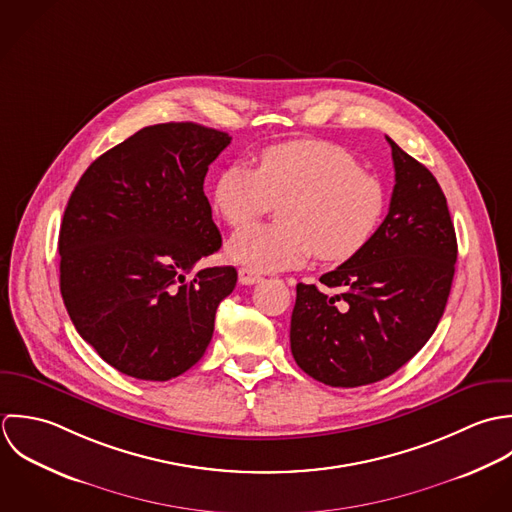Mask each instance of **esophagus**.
Listing matches in <instances>:
<instances>
[{"mask_svg": "<svg viewBox=\"0 0 512 512\" xmlns=\"http://www.w3.org/2000/svg\"><path fill=\"white\" fill-rule=\"evenodd\" d=\"M263 277L255 271V269H251V267H241L239 269V283L241 285H255V283H259Z\"/></svg>", "mask_w": 512, "mask_h": 512, "instance_id": "34e87169", "label": "esophagus"}]
</instances>
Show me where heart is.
I'll return each mask as SVG.
<instances>
[{
  "label": "heart",
  "instance_id": "obj_1",
  "mask_svg": "<svg viewBox=\"0 0 512 512\" xmlns=\"http://www.w3.org/2000/svg\"><path fill=\"white\" fill-rule=\"evenodd\" d=\"M213 207L241 227L273 204L279 225H249L227 243V257L255 271L299 267L314 253L326 263L356 257L374 237L384 211V184L342 146L297 140L269 146L255 170L227 166L215 180Z\"/></svg>",
  "mask_w": 512,
  "mask_h": 512
}]
</instances>
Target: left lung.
Returning <instances> with one entry per match:
<instances>
[{"mask_svg":"<svg viewBox=\"0 0 512 512\" xmlns=\"http://www.w3.org/2000/svg\"><path fill=\"white\" fill-rule=\"evenodd\" d=\"M396 186L368 245L320 283L297 285L291 352L310 378L332 388L380 382L435 332L451 291L457 237L433 174L392 138Z\"/></svg>","mask_w":512,"mask_h":512,"instance_id":"8db88e82","label":"left lung"}]
</instances>
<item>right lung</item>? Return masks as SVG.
<instances>
[{
    "label": "right lung",
    "mask_w": 512,
    "mask_h": 512,
    "mask_svg": "<svg viewBox=\"0 0 512 512\" xmlns=\"http://www.w3.org/2000/svg\"><path fill=\"white\" fill-rule=\"evenodd\" d=\"M231 136L194 122L138 130L75 186L59 231L67 312L106 364L136 380L190 370L235 289L233 267L194 265L221 247L204 194Z\"/></svg>",
    "instance_id": "obj_1"
}]
</instances>
